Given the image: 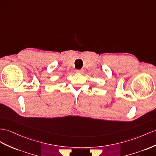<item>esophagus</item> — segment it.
Returning a JSON list of instances; mask_svg holds the SVG:
<instances>
[{"label":"esophagus","mask_w":156,"mask_h":156,"mask_svg":"<svg viewBox=\"0 0 156 156\" xmlns=\"http://www.w3.org/2000/svg\"><path fill=\"white\" fill-rule=\"evenodd\" d=\"M82 72H83V70H82V69L76 70V73H82Z\"/></svg>","instance_id":"obj_1"}]
</instances>
